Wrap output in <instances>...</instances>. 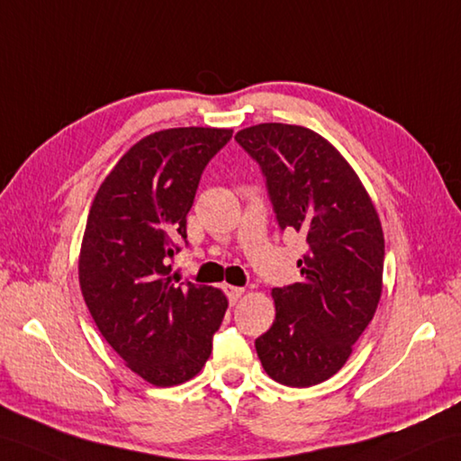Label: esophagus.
Listing matches in <instances>:
<instances>
[{
  "label": "esophagus",
  "mask_w": 461,
  "mask_h": 461,
  "mask_svg": "<svg viewBox=\"0 0 461 461\" xmlns=\"http://www.w3.org/2000/svg\"><path fill=\"white\" fill-rule=\"evenodd\" d=\"M243 293H245V288H241V286H231V285H226V294H228V298H230V303H231V304L238 303L240 298L243 296Z\"/></svg>",
  "instance_id": "34e87169"
}]
</instances>
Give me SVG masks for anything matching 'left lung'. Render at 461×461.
I'll return each instance as SVG.
<instances>
[{"label": "left lung", "mask_w": 461, "mask_h": 461, "mask_svg": "<svg viewBox=\"0 0 461 461\" xmlns=\"http://www.w3.org/2000/svg\"><path fill=\"white\" fill-rule=\"evenodd\" d=\"M261 165L283 230L306 238L303 281L273 288L275 322L255 339L267 375L312 387L346 366L383 293L384 235L357 173L304 125L259 123L235 135Z\"/></svg>", "instance_id": "1"}]
</instances>
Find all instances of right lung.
Instances as JSON below:
<instances>
[{
    "instance_id": "add662e5",
    "label": "right lung",
    "mask_w": 461,
    "mask_h": 461,
    "mask_svg": "<svg viewBox=\"0 0 461 461\" xmlns=\"http://www.w3.org/2000/svg\"><path fill=\"white\" fill-rule=\"evenodd\" d=\"M226 127H173L137 141L95 192L78 255L84 303L100 334L155 387L196 377L228 310L220 288L175 285L167 257Z\"/></svg>"
}]
</instances>
